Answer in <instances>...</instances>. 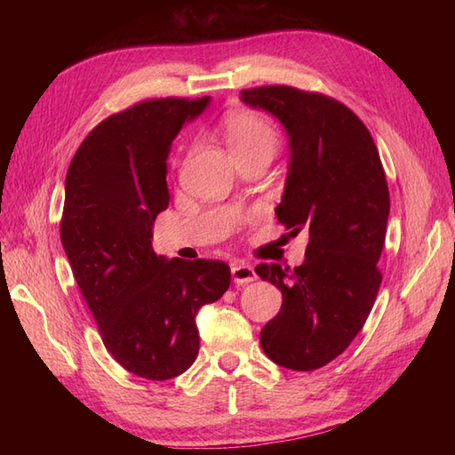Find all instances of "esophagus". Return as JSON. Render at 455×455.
Segmentation results:
<instances>
[{
    "instance_id": "obj_1",
    "label": "esophagus",
    "mask_w": 455,
    "mask_h": 455,
    "mask_svg": "<svg viewBox=\"0 0 455 455\" xmlns=\"http://www.w3.org/2000/svg\"><path fill=\"white\" fill-rule=\"evenodd\" d=\"M231 277L235 284H246L256 279V271L251 264H246V261H235V264L231 266Z\"/></svg>"
}]
</instances>
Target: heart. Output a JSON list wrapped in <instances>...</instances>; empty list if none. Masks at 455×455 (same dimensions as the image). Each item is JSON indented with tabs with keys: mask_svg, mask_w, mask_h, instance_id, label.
Listing matches in <instances>:
<instances>
[{
	"mask_svg": "<svg viewBox=\"0 0 455 455\" xmlns=\"http://www.w3.org/2000/svg\"><path fill=\"white\" fill-rule=\"evenodd\" d=\"M226 140L237 159L258 151H275L279 146V132L273 123L252 109H237L224 119Z\"/></svg>",
	"mask_w": 455,
	"mask_h": 455,
	"instance_id": "b5f03b06",
	"label": "heart"
}]
</instances>
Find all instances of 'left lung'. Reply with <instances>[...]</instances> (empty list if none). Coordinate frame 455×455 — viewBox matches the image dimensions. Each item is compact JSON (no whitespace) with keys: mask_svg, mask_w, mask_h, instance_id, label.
Returning <instances> with one entry per match:
<instances>
[{"mask_svg":"<svg viewBox=\"0 0 455 455\" xmlns=\"http://www.w3.org/2000/svg\"><path fill=\"white\" fill-rule=\"evenodd\" d=\"M241 100L286 129L291 163L275 214L291 235H309L301 266H256L283 292L261 349L284 368H323L361 332L379 291L389 218L383 164L364 123L326 94L266 85L241 91Z\"/></svg>","mask_w":455,"mask_h":455,"instance_id":"left-lung-1","label":"left lung"}]
</instances>
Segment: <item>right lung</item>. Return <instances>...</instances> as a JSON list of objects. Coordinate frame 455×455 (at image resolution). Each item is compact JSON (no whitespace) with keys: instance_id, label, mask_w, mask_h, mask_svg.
Listing matches in <instances>:
<instances>
[{"instance_id":"right-lung-1","label":"right lung","mask_w":455,"mask_h":455,"mask_svg":"<svg viewBox=\"0 0 455 455\" xmlns=\"http://www.w3.org/2000/svg\"><path fill=\"white\" fill-rule=\"evenodd\" d=\"M211 99H154L106 117L68 167L60 239L106 349L131 374L171 379L196 363L197 311L229 288L220 259H167L151 228L169 206L167 159Z\"/></svg>"}]
</instances>
